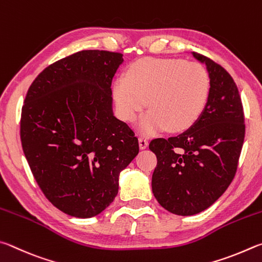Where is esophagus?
Segmentation results:
<instances>
[{"label":"esophagus","mask_w":262,"mask_h":262,"mask_svg":"<svg viewBox=\"0 0 262 262\" xmlns=\"http://www.w3.org/2000/svg\"><path fill=\"white\" fill-rule=\"evenodd\" d=\"M139 147L140 149H145L148 147V140L144 138V137H140L139 138Z\"/></svg>","instance_id":"obj_1"}]
</instances>
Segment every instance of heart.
<instances>
[{"mask_svg":"<svg viewBox=\"0 0 262 262\" xmlns=\"http://www.w3.org/2000/svg\"><path fill=\"white\" fill-rule=\"evenodd\" d=\"M208 93L209 77L201 64L172 58L140 59L113 86L118 115L126 122H134L148 100L152 109L138 124L145 135L189 128L203 113Z\"/></svg>","mask_w":262,"mask_h":262,"instance_id":"1","label":"heart"}]
</instances>
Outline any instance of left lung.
<instances>
[{
	"mask_svg": "<svg viewBox=\"0 0 262 262\" xmlns=\"http://www.w3.org/2000/svg\"><path fill=\"white\" fill-rule=\"evenodd\" d=\"M192 55L205 64L209 77L203 113L189 130L149 144L158 159L154 196L181 216L203 212L224 193L235 177L245 136L242 100L231 76L208 57Z\"/></svg>",
	"mask_w": 262,
	"mask_h": 262,
	"instance_id": "obj_1",
	"label": "left lung"
}]
</instances>
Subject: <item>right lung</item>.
<instances>
[{
  "instance_id": "right-lung-1",
  "label": "right lung",
  "mask_w": 262,
  "mask_h": 262,
  "mask_svg": "<svg viewBox=\"0 0 262 262\" xmlns=\"http://www.w3.org/2000/svg\"><path fill=\"white\" fill-rule=\"evenodd\" d=\"M123 62L119 53L81 50L46 68L27 91L23 150L46 198L71 216L107 208L139 152L135 132L113 112L110 86Z\"/></svg>"
}]
</instances>
